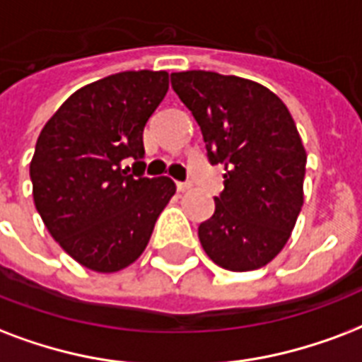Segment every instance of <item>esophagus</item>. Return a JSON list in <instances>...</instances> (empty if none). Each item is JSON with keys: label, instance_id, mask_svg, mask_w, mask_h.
<instances>
[{"label": "esophagus", "instance_id": "34e87169", "mask_svg": "<svg viewBox=\"0 0 362 362\" xmlns=\"http://www.w3.org/2000/svg\"><path fill=\"white\" fill-rule=\"evenodd\" d=\"M176 187H178V192H187V189H189V187H192V182H178V184H176Z\"/></svg>", "mask_w": 362, "mask_h": 362}]
</instances>
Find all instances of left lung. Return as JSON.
Instances as JSON below:
<instances>
[{"label":"left lung","instance_id":"left-lung-1","mask_svg":"<svg viewBox=\"0 0 362 362\" xmlns=\"http://www.w3.org/2000/svg\"><path fill=\"white\" fill-rule=\"evenodd\" d=\"M197 121L211 165L226 169L199 241L230 272L266 266L291 237L303 203L305 150L288 110L264 85L216 71L170 74Z\"/></svg>","mask_w":362,"mask_h":362}]
</instances>
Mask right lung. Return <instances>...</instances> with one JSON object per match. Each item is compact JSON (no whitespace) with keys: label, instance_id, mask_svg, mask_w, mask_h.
Wrapping results in <instances>:
<instances>
[{"label":"right lung","instance_id":"add662e5","mask_svg":"<svg viewBox=\"0 0 362 362\" xmlns=\"http://www.w3.org/2000/svg\"><path fill=\"white\" fill-rule=\"evenodd\" d=\"M167 90V71L107 76L76 90L37 138L35 209L54 241L93 272L136 260L175 195L169 176H144L142 132Z\"/></svg>","mask_w":362,"mask_h":362}]
</instances>
